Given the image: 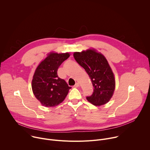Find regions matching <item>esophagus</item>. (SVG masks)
<instances>
[{
  "instance_id": "34e87169",
  "label": "esophagus",
  "mask_w": 150,
  "mask_h": 150,
  "mask_svg": "<svg viewBox=\"0 0 150 150\" xmlns=\"http://www.w3.org/2000/svg\"><path fill=\"white\" fill-rule=\"evenodd\" d=\"M79 86V83H78V82H76V83L75 84V85H74V87L77 88V87H78Z\"/></svg>"
}]
</instances>
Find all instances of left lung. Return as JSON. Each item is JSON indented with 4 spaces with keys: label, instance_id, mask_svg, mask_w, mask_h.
I'll return each instance as SVG.
<instances>
[{
    "label": "left lung",
    "instance_id": "1",
    "mask_svg": "<svg viewBox=\"0 0 150 150\" xmlns=\"http://www.w3.org/2000/svg\"><path fill=\"white\" fill-rule=\"evenodd\" d=\"M74 57L89 75L94 91L87 100L94 105H101L109 101L115 89L114 74L105 57L94 49L75 52Z\"/></svg>",
    "mask_w": 150,
    "mask_h": 150
}]
</instances>
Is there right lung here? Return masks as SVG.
Instances as JSON below:
<instances>
[{
    "mask_svg": "<svg viewBox=\"0 0 150 150\" xmlns=\"http://www.w3.org/2000/svg\"><path fill=\"white\" fill-rule=\"evenodd\" d=\"M69 53H50L37 67L32 80V90L35 98L45 107H54L61 103L69 89L66 81L57 74L61 64Z\"/></svg>",
    "mask_w": 150,
    "mask_h": 150,
    "instance_id": "right-lung-1",
    "label": "right lung"
}]
</instances>
